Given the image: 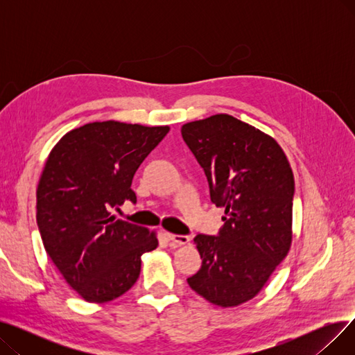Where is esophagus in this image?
I'll use <instances>...</instances> for the list:
<instances>
[{
	"label": "esophagus",
	"mask_w": 355,
	"mask_h": 355,
	"mask_svg": "<svg viewBox=\"0 0 355 355\" xmlns=\"http://www.w3.org/2000/svg\"><path fill=\"white\" fill-rule=\"evenodd\" d=\"M166 237L170 239V241H173V243L178 245V246H182V245H187L190 241V237L185 236V234H173V233H166Z\"/></svg>",
	"instance_id": "obj_1"
}]
</instances>
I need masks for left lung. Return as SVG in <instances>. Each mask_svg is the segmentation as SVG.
Listing matches in <instances>:
<instances>
[{"label": "left lung", "instance_id": "8db88e82", "mask_svg": "<svg viewBox=\"0 0 355 355\" xmlns=\"http://www.w3.org/2000/svg\"><path fill=\"white\" fill-rule=\"evenodd\" d=\"M181 135L207 177L211 202L226 209L216 236H196L202 262L187 282L214 305L237 306L260 292L289 252L291 165L273 138L226 114L185 123Z\"/></svg>", "mask_w": 355, "mask_h": 355}]
</instances>
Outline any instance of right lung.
<instances>
[{"mask_svg": "<svg viewBox=\"0 0 355 355\" xmlns=\"http://www.w3.org/2000/svg\"><path fill=\"white\" fill-rule=\"evenodd\" d=\"M168 126L115 121L86 123L53 148L37 189V226L66 282L87 302H106L137 282L141 256L158 246L155 233L116 218L132 178Z\"/></svg>", "mask_w": 355, "mask_h": 355, "instance_id": "right-lung-1", "label": "right lung"}]
</instances>
